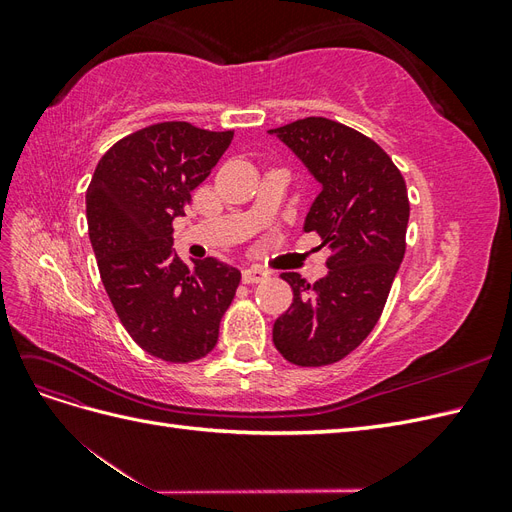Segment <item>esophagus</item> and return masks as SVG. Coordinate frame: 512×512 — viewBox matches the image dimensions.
I'll use <instances>...</instances> for the list:
<instances>
[{
	"mask_svg": "<svg viewBox=\"0 0 512 512\" xmlns=\"http://www.w3.org/2000/svg\"><path fill=\"white\" fill-rule=\"evenodd\" d=\"M269 275L271 273L265 271L262 267H247V269H243V282L245 284H258L262 280H267Z\"/></svg>",
	"mask_w": 512,
	"mask_h": 512,
	"instance_id": "esophagus-1",
	"label": "esophagus"
}]
</instances>
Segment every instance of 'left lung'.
Masks as SVG:
<instances>
[{
    "mask_svg": "<svg viewBox=\"0 0 512 512\" xmlns=\"http://www.w3.org/2000/svg\"><path fill=\"white\" fill-rule=\"evenodd\" d=\"M271 132L322 183L303 230L331 250L314 284L282 273L292 305L273 324V344L292 365H333L363 344L389 299L406 254V181L376 141L339 121L305 117Z\"/></svg>",
    "mask_w": 512,
    "mask_h": 512,
    "instance_id": "left-lung-1",
    "label": "left lung"
}]
</instances>
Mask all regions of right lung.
<instances>
[{"instance_id":"right-lung-1","label":"right lung","mask_w":512,"mask_h":512,"mask_svg":"<svg viewBox=\"0 0 512 512\" xmlns=\"http://www.w3.org/2000/svg\"><path fill=\"white\" fill-rule=\"evenodd\" d=\"M232 141L188 121L123 136L87 188V226L104 290L134 342L166 363H192L218 344L241 271L215 258L183 262L173 220L185 213Z\"/></svg>"}]
</instances>
